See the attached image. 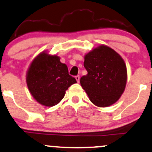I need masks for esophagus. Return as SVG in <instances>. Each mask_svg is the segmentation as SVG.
Returning <instances> with one entry per match:
<instances>
[{
  "label": "esophagus",
  "instance_id": "34e87169",
  "mask_svg": "<svg viewBox=\"0 0 152 152\" xmlns=\"http://www.w3.org/2000/svg\"><path fill=\"white\" fill-rule=\"evenodd\" d=\"M76 81H77V82L78 83H79V81H80V76H78V75H77V76H76Z\"/></svg>",
  "mask_w": 152,
  "mask_h": 152
}]
</instances>
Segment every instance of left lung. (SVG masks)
I'll use <instances>...</instances> for the list:
<instances>
[{"instance_id":"1","label":"left lung","mask_w":152,"mask_h":152,"mask_svg":"<svg viewBox=\"0 0 152 152\" xmlns=\"http://www.w3.org/2000/svg\"><path fill=\"white\" fill-rule=\"evenodd\" d=\"M83 65L88 74L82 76L80 83L91 101L98 107L115 103L127 82V69L121 56L102 45L88 53Z\"/></svg>"}]
</instances>
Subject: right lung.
<instances>
[{
    "label": "right lung",
    "mask_w": 152,
    "mask_h": 152,
    "mask_svg": "<svg viewBox=\"0 0 152 152\" xmlns=\"http://www.w3.org/2000/svg\"><path fill=\"white\" fill-rule=\"evenodd\" d=\"M76 80L69 74L68 67L58 56L42 53L31 64L27 74L29 91L38 103L54 106L64 97L65 91Z\"/></svg>",
    "instance_id": "add662e5"
}]
</instances>
